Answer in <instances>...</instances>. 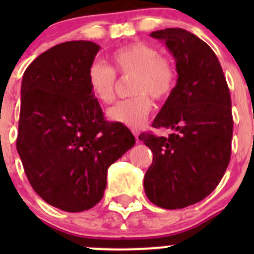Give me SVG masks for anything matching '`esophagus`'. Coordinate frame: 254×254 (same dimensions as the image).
Here are the masks:
<instances>
[{
    "mask_svg": "<svg viewBox=\"0 0 254 254\" xmlns=\"http://www.w3.org/2000/svg\"><path fill=\"white\" fill-rule=\"evenodd\" d=\"M132 133H133V136L136 137V140H137V142H138V134L140 133H138L137 129H133V131H132Z\"/></svg>",
    "mask_w": 254,
    "mask_h": 254,
    "instance_id": "esophagus-1",
    "label": "esophagus"
}]
</instances>
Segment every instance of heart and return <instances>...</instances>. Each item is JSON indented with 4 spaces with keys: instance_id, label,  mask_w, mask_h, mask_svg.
Segmentation results:
<instances>
[{
    "instance_id": "heart-1",
    "label": "heart",
    "mask_w": 254,
    "mask_h": 254,
    "mask_svg": "<svg viewBox=\"0 0 254 254\" xmlns=\"http://www.w3.org/2000/svg\"><path fill=\"white\" fill-rule=\"evenodd\" d=\"M116 69L122 75H134L129 99L118 102L107 112L108 120L127 127H140L152 112L155 99H165L173 93L177 72L159 49L143 42H134L117 49L112 56ZM87 85L91 95L103 104L114 100L116 73L102 61L91 62L87 69Z\"/></svg>"
}]
</instances>
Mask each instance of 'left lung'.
Masks as SVG:
<instances>
[{"mask_svg": "<svg viewBox=\"0 0 254 254\" xmlns=\"http://www.w3.org/2000/svg\"><path fill=\"white\" fill-rule=\"evenodd\" d=\"M176 60L177 85L155 117L154 128L172 133H141L154 154L143 179L154 205L177 210L202 201L216 188L232 152V99L214 51L185 29L152 31Z\"/></svg>", "mask_w": 254, "mask_h": 254, "instance_id": "1", "label": "left lung"}]
</instances>
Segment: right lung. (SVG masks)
Segmentation results:
<instances>
[{"label": "right lung", "mask_w": 254, "mask_h": 254, "mask_svg": "<svg viewBox=\"0 0 254 254\" xmlns=\"http://www.w3.org/2000/svg\"><path fill=\"white\" fill-rule=\"evenodd\" d=\"M99 49L87 40L61 43L22 76L17 152L33 190L67 212L99 202L108 168L136 142L126 126L104 120L90 93L87 69Z\"/></svg>", "instance_id": "add662e5"}]
</instances>
